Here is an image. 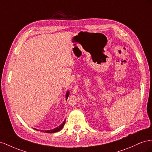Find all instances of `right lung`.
Masks as SVG:
<instances>
[{"label": "right lung", "mask_w": 152, "mask_h": 152, "mask_svg": "<svg viewBox=\"0 0 152 152\" xmlns=\"http://www.w3.org/2000/svg\"><path fill=\"white\" fill-rule=\"evenodd\" d=\"M69 91H67V93H66V100H67V98H68V97H69ZM65 122H66V120H65L64 121V122H63L61 125H59L58 127H56V128H55V129H53L48 130V131H41V132H46V133H53V132H58V131H60V130H61V129L63 128L64 125V124H65ZM34 129L37 130L36 129Z\"/></svg>", "instance_id": "obj_1"}]
</instances>
